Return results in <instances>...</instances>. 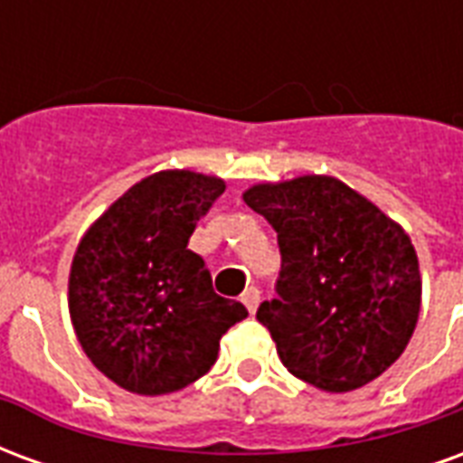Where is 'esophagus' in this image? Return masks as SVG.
<instances>
[{
  "instance_id": "34e87169",
  "label": "esophagus",
  "mask_w": 463,
  "mask_h": 463,
  "mask_svg": "<svg viewBox=\"0 0 463 463\" xmlns=\"http://www.w3.org/2000/svg\"><path fill=\"white\" fill-rule=\"evenodd\" d=\"M241 300L242 305L248 307V312L252 315V312L258 310V305H260V290H258V288H248V290L241 295Z\"/></svg>"
}]
</instances>
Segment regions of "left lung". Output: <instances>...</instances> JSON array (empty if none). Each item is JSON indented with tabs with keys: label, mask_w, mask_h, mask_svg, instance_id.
Returning a JSON list of instances; mask_svg holds the SVG:
<instances>
[{
	"label": "left lung",
	"mask_w": 463,
	"mask_h": 463,
	"mask_svg": "<svg viewBox=\"0 0 463 463\" xmlns=\"http://www.w3.org/2000/svg\"><path fill=\"white\" fill-rule=\"evenodd\" d=\"M242 201L278 232V298L258 320L290 374L325 392L377 379L417 327V250L374 203L332 175L258 183Z\"/></svg>",
	"instance_id": "8db88e82"
}]
</instances>
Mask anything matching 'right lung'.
<instances>
[{"label": "right lung", "instance_id": "1", "mask_svg": "<svg viewBox=\"0 0 463 463\" xmlns=\"http://www.w3.org/2000/svg\"><path fill=\"white\" fill-rule=\"evenodd\" d=\"M225 181L193 171L143 178L84 232L69 272V312L86 357L133 394H171L201 379L221 337L248 317L213 290L195 225Z\"/></svg>", "mask_w": 463, "mask_h": 463}]
</instances>
